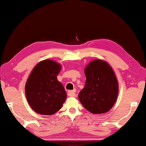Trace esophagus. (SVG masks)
Here are the masks:
<instances>
[{
    "label": "esophagus",
    "instance_id": "1",
    "mask_svg": "<svg viewBox=\"0 0 146 146\" xmlns=\"http://www.w3.org/2000/svg\"><path fill=\"white\" fill-rule=\"evenodd\" d=\"M75 92H76V90H75L68 91V96H70V97H76V94Z\"/></svg>",
    "mask_w": 146,
    "mask_h": 146
}]
</instances>
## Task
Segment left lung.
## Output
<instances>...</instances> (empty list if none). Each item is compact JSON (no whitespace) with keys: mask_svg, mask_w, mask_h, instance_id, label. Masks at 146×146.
<instances>
[{"mask_svg":"<svg viewBox=\"0 0 146 146\" xmlns=\"http://www.w3.org/2000/svg\"><path fill=\"white\" fill-rule=\"evenodd\" d=\"M86 83L79 94V100L94 114L104 113L115 103L119 84L113 68L106 61L94 60L85 68Z\"/></svg>","mask_w":146,"mask_h":146,"instance_id":"obj_1","label":"left lung"}]
</instances>
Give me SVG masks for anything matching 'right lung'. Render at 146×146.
<instances>
[{"instance_id":"right-lung-1","label":"right lung","mask_w":146,"mask_h":146,"mask_svg":"<svg viewBox=\"0 0 146 146\" xmlns=\"http://www.w3.org/2000/svg\"><path fill=\"white\" fill-rule=\"evenodd\" d=\"M61 65L51 60H43L33 68L25 86L29 106L35 112L51 115L60 110L65 103L66 94L57 80Z\"/></svg>"}]
</instances>
